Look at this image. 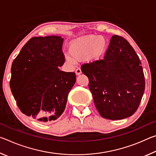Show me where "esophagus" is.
<instances>
[{"mask_svg":"<svg viewBox=\"0 0 156 156\" xmlns=\"http://www.w3.org/2000/svg\"><path fill=\"white\" fill-rule=\"evenodd\" d=\"M81 73H82V71H81V69H80V67H78L77 69H76V75H79V74H80Z\"/></svg>","mask_w":156,"mask_h":156,"instance_id":"1","label":"esophagus"}]
</instances>
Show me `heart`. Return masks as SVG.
<instances>
[{"label":"heart","instance_id":"heart-1","mask_svg":"<svg viewBox=\"0 0 156 156\" xmlns=\"http://www.w3.org/2000/svg\"><path fill=\"white\" fill-rule=\"evenodd\" d=\"M70 53L75 58H80L88 54V59L96 61L102 59L107 49V41L103 37L89 35L73 41L70 45ZM73 62V59L69 58Z\"/></svg>","mask_w":156,"mask_h":156}]
</instances>
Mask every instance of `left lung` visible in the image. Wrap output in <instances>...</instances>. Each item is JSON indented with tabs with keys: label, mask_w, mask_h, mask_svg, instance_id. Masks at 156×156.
I'll return each mask as SVG.
<instances>
[{
	"label": "left lung",
	"mask_w": 156,
	"mask_h": 156,
	"mask_svg": "<svg viewBox=\"0 0 156 156\" xmlns=\"http://www.w3.org/2000/svg\"><path fill=\"white\" fill-rule=\"evenodd\" d=\"M95 107L102 118L120 120L136 112L145 89L139 57L123 37L113 35L103 58L84 63Z\"/></svg>",
	"instance_id": "left-lung-1"
}]
</instances>
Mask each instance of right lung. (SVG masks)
Listing matches in <instances>:
<instances>
[{
  "label": "right lung",
  "mask_w": 156,
  "mask_h": 156,
  "mask_svg": "<svg viewBox=\"0 0 156 156\" xmlns=\"http://www.w3.org/2000/svg\"><path fill=\"white\" fill-rule=\"evenodd\" d=\"M62 43L60 36L33 37L12 62L9 84L18 107L41 122L60 117L76 83L74 72H62L58 67L65 60Z\"/></svg>",
  "instance_id": "add662e5"
}]
</instances>
